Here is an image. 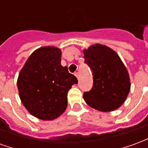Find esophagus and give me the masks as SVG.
Returning a JSON list of instances; mask_svg holds the SVG:
<instances>
[{"instance_id": "obj_1", "label": "esophagus", "mask_w": 148, "mask_h": 148, "mask_svg": "<svg viewBox=\"0 0 148 148\" xmlns=\"http://www.w3.org/2000/svg\"><path fill=\"white\" fill-rule=\"evenodd\" d=\"M75 76H76V77H77V80L79 81V74H78V73H75Z\"/></svg>"}]
</instances>
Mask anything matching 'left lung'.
<instances>
[{"label":"left lung","mask_w":148,"mask_h":148,"mask_svg":"<svg viewBox=\"0 0 148 148\" xmlns=\"http://www.w3.org/2000/svg\"><path fill=\"white\" fill-rule=\"evenodd\" d=\"M85 62L93 72L92 90L84 93L88 106L98 111L111 112L120 108L129 93V74L112 49L96 43L83 50Z\"/></svg>","instance_id":"obj_1"}]
</instances>
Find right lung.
Here are the masks:
<instances>
[{"label": "right lung", "mask_w": 148, "mask_h": 148, "mask_svg": "<svg viewBox=\"0 0 148 148\" xmlns=\"http://www.w3.org/2000/svg\"><path fill=\"white\" fill-rule=\"evenodd\" d=\"M61 49L42 47L34 51L19 73V96L27 110L42 121H53L67 107V93L76 77L61 65Z\"/></svg>", "instance_id": "obj_1"}]
</instances>
